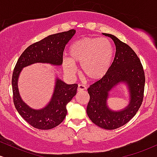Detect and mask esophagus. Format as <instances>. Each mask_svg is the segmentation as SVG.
Listing matches in <instances>:
<instances>
[{"label":"esophagus","mask_w":157,"mask_h":157,"mask_svg":"<svg viewBox=\"0 0 157 157\" xmlns=\"http://www.w3.org/2000/svg\"><path fill=\"white\" fill-rule=\"evenodd\" d=\"M86 89V87L83 85H78V88H77V91H84V90Z\"/></svg>","instance_id":"34e87169"}]
</instances>
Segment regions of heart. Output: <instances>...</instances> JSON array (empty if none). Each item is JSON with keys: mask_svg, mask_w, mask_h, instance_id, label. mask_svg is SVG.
<instances>
[{"mask_svg": "<svg viewBox=\"0 0 157 157\" xmlns=\"http://www.w3.org/2000/svg\"><path fill=\"white\" fill-rule=\"evenodd\" d=\"M70 58L63 59L64 72L72 77L77 72L75 63L80 64L81 73L91 81L103 78L112 64L113 48L105 37H82L72 43L69 47Z\"/></svg>", "mask_w": 157, "mask_h": 157, "instance_id": "b5f03b06", "label": "heart"}]
</instances>
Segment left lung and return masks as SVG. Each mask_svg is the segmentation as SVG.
<instances>
[{"mask_svg":"<svg viewBox=\"0 0 157 157\" xmlns=\"http://www.w3.org/2000/svg\"><path fill=\"white\" fill-rule=\"evenodd\" d=\"M102 35L113 40L116 53L107 75L88 89L90 100L86 112L95 125L113 130L127 123L138 111L143 100L145 78L141 62L134 50L114 35ZM120 84L127 87L129 101L124 109L114 111L109 108L107 99L112 89Z\"/></svg>","mask_w":157,"mask_h":157,"instance_id":"obj_1","label":"left lung"}]
</instances>
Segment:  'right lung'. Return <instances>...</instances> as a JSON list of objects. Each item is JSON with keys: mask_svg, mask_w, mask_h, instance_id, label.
Masks as SVG:
<instances>
[{"mask_svg": "<svg viewBox=\"0 0 157 157\" xmlns=\"http://www.w3.org/2000/svg\"><path fill=\"white\" fill-rule=\"evenodd\" d=\"M75 29L48 35L38 42L30 45L20 56L12 74V86L15 109L22 117L34 128L48 130L64 120L67 113L66 105L76 95L77 84H67L56 77L55 89L47 105L40 109L29 106L19 93V76L23 68L35 63H47L60 66L66 45L74 35Z\"/></svg>", "mask_w": 157, "mask_h": 157, "instance_id": "obj_1", "label": "right lung"}]
</instances>
